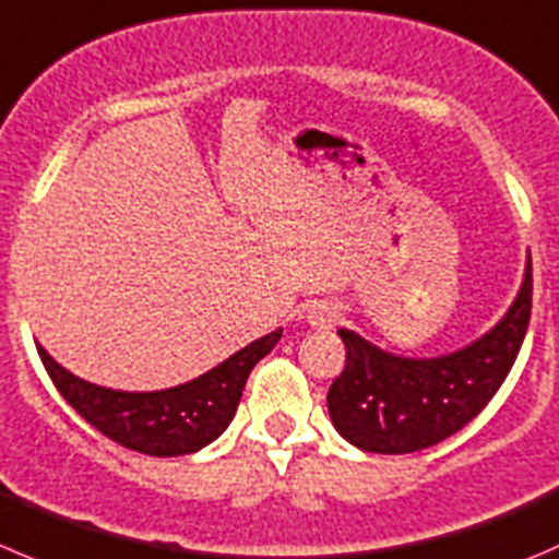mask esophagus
Listing matches in <instances>:
<instances>
[{"label":"esophagus","mask_w":559,"mask_h":559,"mask_svg":"<svg viewBox=\"0 0 559 559\" xmlns=\"http://www.w3.org/2000/svg\"><path fill=\"white\" fill-rule=\"evenodd\" d=\"M338 317H341V311L335 302L319 300L308 308V322H311L313 328H333V324L338 322Z\"/></svg>","instance_id":"1"}]
</instances>
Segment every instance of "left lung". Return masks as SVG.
<instances>
[{
	"mask_svg": "<svg viewBox=\"0 0 559 559\" xmlns=\"http://www.w3.org/2000/svg\"><path fill=\"white\" fill-rule=\"evenodd\" d=\"M533 311V262L511 311L467 349L406 360L338 330L346 366L330 384L328 409L344 440L368 453H415L467 426L500 390L522 349Z\"/></svg>",
	"mask_w": 559,
	"mask_h": 559,
	"instance_id": "1",
	"label": "left lung"
}]
</instances>
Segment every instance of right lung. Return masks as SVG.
Masks as SVG:
<instances>
[{"mask_svg": "<svg viewBox=\"0 0 559 559\" xmlns=\"http://www.w3.org/2000/svg\"><path fill=\"white\" fill-rule=\"evenodd\" d=\"M281 330L235 352L229 360L180 388L122 393L97 388L64 371L37 346L43 366L62 399L103 437L147 456H186L224 435L240 404L251 368L278 344Z\"/></svg>", "mask_w": 559, "mask_h": 559, "instance_id": "1", "label": "right lung"}]
</instances>
